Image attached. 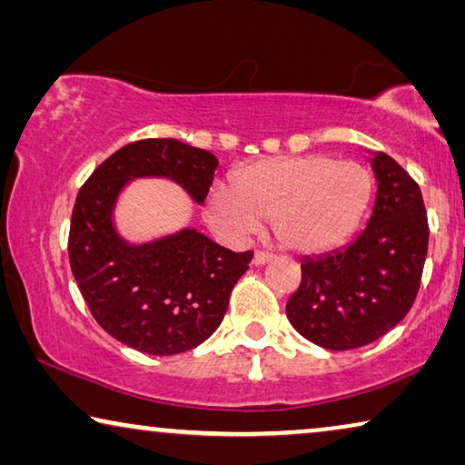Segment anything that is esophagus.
<instances>
[{"instance_id":"esophagus-1","label":"esophagus","mask_w":465,"mask_h":465,"mask_svg":"<svg viewBox=\"0 0 465 465\" xmlns=\"http://www.w3.org/2000/svg\"><path fill=\"white\" fill-rule=\"evenodd\" d=\"M271 260H272V253H269V252H256V253H253V264H256V266H262L266 262H271Z\"/></svg>"}]
</instances>
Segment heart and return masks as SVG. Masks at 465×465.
<instances>
[{
	"instance_id": "obj_1",
	"label": "heart",
	"mask_w": 465,
	"mask_h": 465,
	"mask_svg": "<svg viewBox=\"0 0 465 465\" xmlns=\"http://www.w3.org/2000/svg\"><path fill=\"white\" fill-rule=\"evenodd\" d=\"M372 175L355 161L326 154L266 158L234 171L231 190L213 188L207 220L215 231L245 237L271 220L272 237L294 252L341 245L364 218Z\"/></svg>"
}]
</instances>
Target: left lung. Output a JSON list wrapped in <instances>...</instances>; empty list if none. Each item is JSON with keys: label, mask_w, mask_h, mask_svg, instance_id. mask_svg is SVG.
Masks as SVG:
<instances>
[{"label": "left lung", "mask_w": 465, "mask_h": 465, "mask_svg": "<svg viewBox=\"0 0 465 465\" xmlns=\"http://www.w3.org/2000/svg\"><path fill=\"white\" fill-rule=\"evenodd\" d=\"M377 199L371 220L341 250L304 258L288 320L315 345L347 351L396 328L415 302L428 256V213L419 183L385 152L371 158Z\"/></svg>", "instance_id": "1"}]
</instances>
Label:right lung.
I'll return each instance as SVG.
<instances>
[{"label": "right lung", "instance_id": "obj_1", "mask_svg": "<svg viewBox=\"0 0 465 465\" xmlns=\"http://www.w3.org/2000/svg\"><path fill=\"white\" fill-rule=\"evenodd\" d=\"M215 169L212 152L142 139L114 152L80 188L69 228L75 283L99 326L137 351L175 355L207 341L253 252H231L194 228L133 245L114 226L118 194L137 177H167L201 205Z\"/></svg>", "mask_w": 465, "mask_h": 465}]
</instances>
